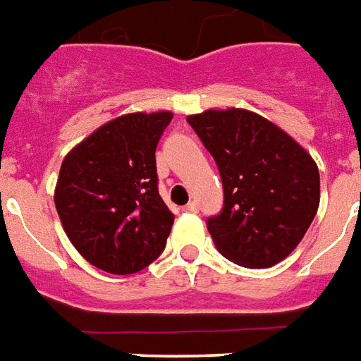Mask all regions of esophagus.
Segmentation results:
<instances>
[{"label": "esophagus", "instance_id": "obj_1", "mask_svg": "<svg viewBox=\"0 0 361 361\" xmlns=\"http://www.w3.org/2000/svg\"><path fill=\"white\" fill-rule=\"evenodd\" d=\"M184 210H186V212H197L199 204L195 203V201H190V203L184 207Z\"/></svg>", "mask_w": 361, "mask_h": 361}]
</instances>
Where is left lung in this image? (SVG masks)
Wrapping results in <instances>:
<instances>
[{"mask_svg": "<svg viewBox=\"0 0 361 361\" xmlns=\"http://www.w3.org/2000/svg\"><path fill=\"white\" fill-rule=\"evenodd\" d=\"M186 121L221 175L224 209L207 221L218 252L246 268H270L289 257L321 201L310 152L250 109H207Z\"/></svg>", "mask_w": 361, "mask_h": 361, "instance_id": "left-lung-1", "label": "left lung"}]
</instances>
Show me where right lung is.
I'll return each mask as SVG.
<instances>
[{
    "instance_id": "right-lung-1",
    "label": "right lung",
    "mask_w": 361,
    "mask_h": 361,
    "mask_svg": "<svg viewBox=\"0 0 361 361\" xmlns=\"http://www.w3.org/2000/svg\"><path fill=\"white\" fill-rule=\"evenodd\" d=\"M171 111L108 121L63 158L54 201L68 240L104 272H140L164 252L175 216L158 194L157 145Z\"/></svg>"
}]
</instances>
